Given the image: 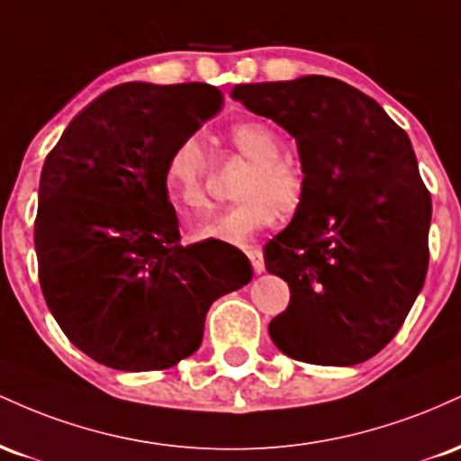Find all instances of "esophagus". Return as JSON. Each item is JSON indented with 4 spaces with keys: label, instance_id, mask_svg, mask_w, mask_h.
I'll return each instance as SVG.
<instances>
[{
    "label": "esophagus",
    "instance_id": "obj_1",
    "mask_svg": "<svg viewBox=\"0 0 461 461\" xmlns=\"http://www.w3.org/2000/svg\"><path fill=\"white\" fill-rule=\"evenodd\" d=\"M247 258H249V262H251L253 271H256V273H262L264 271V256H262L260 249H258V247L249 249Z\"/></svg>",
    "mask_w": 461,
    "mask_h": 461
}]
</instances>
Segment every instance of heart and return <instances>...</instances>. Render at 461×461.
<instances>
[{"instance_id":"b5f03b06","label":"heart","mask_w":461,"mask_h":461,"mask_svg":"<svg viewBox=\"0 0 461 461\" xmlns=\"http://www.w3.org/2000/svg\"><path fill=\"white\" fill-rule=\"evenodd\" d=\"M227 140L251 162L236 190L238 203L225 212L194 225L197 242L242 245L268 230L282 214H294L305 197V176L284 151L282 136L262 121H238L227 130ZM208 160L199 136H186L168 151L162 171L164 197L182 216L208 208Z\"/></svg>"}]
</instances>
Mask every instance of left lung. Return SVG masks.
<instances>
[{"label":"left lung","instance_id":"obj_1","mask_svg":"<svg viewBox=\"0 0 461 461\" xmlns=\"http://www.w3.org/2000/svg\"><path fill=\"white\" fill-rule=\"evenodd\" d=\"M231 97L294 136L305 176L293 223L264 247L290 288L271 340L299 362H366L401 330L429 264L431 194L410 139L336 77L238 84Z\"/></svg>","mask_w":461,"mask_h":461}]
</instances>
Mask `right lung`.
<instances>
[{
  "label": "right lung",
  "instance_id": "add662e5",
  "mask_svg": "<svg viewBox=\"0 0 461 461\" xmlns=\"http://www.w3.org/2000/svg\"><path fill=\"white\" fill-rule=\"evenodd\" d=\"M221 104L210 84H119L45 158L34 221L41 290L68 340L104 366H176L199 348L210 305L251 282L236 247L179 242L162 188L168 151Z\"/></svg>",
  "mask_w": 461,
  "mask_h": 461
}]
</instances>
